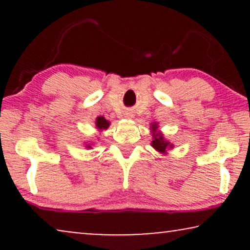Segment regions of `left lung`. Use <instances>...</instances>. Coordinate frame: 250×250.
I'll return each instance as SVG.
<instances>
[{
    "mask_svg": "<svg viewBox=\"0 0 250 250\" xmlns=\"http://www.w3.org/2000/svg\"><path fill=\"white\" fill-rule=\"evenodd\" d=\"M152 129L153 128H157V125H155V126H152L151 127ZM155 136V138H153V141L151 142V145H152V146L155 149H157L158 150L159 152H165L166 151V149L168 148H172V145H169L168 142L167 141H165V140H164V138H163V135H160V134H156V135H153Z\"/></svg>",
    "mask_w": 250,
    "mask_h": 250,
    "instance_id": "8db88e82",
    "label": "left lung"
}]
</instances>
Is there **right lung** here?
<instances>
[{"label":"right lung","mask_w":250,"mask_h":250,"mask_svg":"<svg viewBox=\"0 0 250 250\" xmlns=\"http://www.w3.org/2000/svg\"><path fill=\"white\" fill-rule=\"evenodd\" d=\"M95 124H97V128L99 129H107L109 127V122L105 121V118L102 117V116L97 118Z\"/></svg>","instance_id":"add662e5"}]
</instances>
